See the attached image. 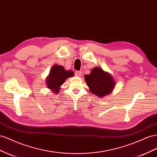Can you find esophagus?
<instances>
[{
  "label": "esophagus",
  "instance_id": "1",
  "mask_svg": "<svg viewBox=\"0 0 157 157\" xmlns=\"http://www.w3.org/2000/svg\"><path fill=\"white\" fill-rule=\"evenodd\" d=\"M75 75L76 77H81V75H82V72L81 71H76L75 73Z\"/></svg>",
  "mask_w": 157,
  "mask_h": 157
}]
</instances>
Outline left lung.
<instances>
[{
  "mask_svg": "<svg viewBox=\"0 0 157 157\" xmlns=\"http://www.w3.org/2000/svg\"><path fill=\"white\" fill-rule=\"evenodd\" d=\"M84 78L90 91L100 98L110 94L115 86L112 76L100 67H94Z\"/></svg>",
  "mask_w": 157,
  "mask_h": 157,
  "instance_id": "left-lung-1",
  "label": "left lung"
}]
</instances>
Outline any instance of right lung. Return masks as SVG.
I'll use <instances>...</instances> for the list:
<instances>
[{
  "label": "right lung",
  "instance_id": "1",
  "mask_svg": "<svg viewBox=\"0 0 157 157\" xmlns=\"http://www.w3.org/2000/svg\"><path fill=\"white\" fill-rule=\"evenodd\" d=\"M74 73L72 71H66L61 65H54L50 70L48 77L46 78L47 86L55 94L59 92L60 87L67 78L73 77Z\"/></svg>",
  "mask_w": 157,
  "mask_h": 157
}]
</instances>
